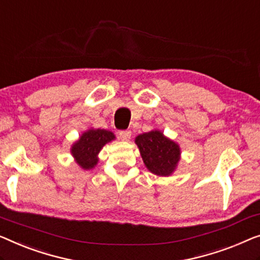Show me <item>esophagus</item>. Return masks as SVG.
<instances>
[{
	"mask_svg": "<svg viewBox=\"0 0 260 260\" xmlns=\"http://www.w3.org/2000/svg\"><path fill=\"white\" fill-rule=\"evenodd\" d=\"M118 136L122 139V141H129L131 137V131H129V130L118 131Z\"/></svg>",
	"mask_w": 260,
	"mask_h": 260,
	"instance_id": "obj_1",
	"label": "esophagus"
}]
</instances>
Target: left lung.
Listing matches in <instances>:
<instances>
[{"label": "left lung", "mask_w": 260, "mask_h": 260, "mask_svg": "<svg viewBox=\"0 0 260 260\" xmlns=\"http://www.w3.org/2000/svg\"><path fill=\"white\" fill-rule=\"evenodd\" d=\"M136 144L143 161L152 174L169 176L172 174L179 160V146L164 137L160 131H150L136 137Z\"/></svg>", "instance_id": "8db88e82"}]
</instances>
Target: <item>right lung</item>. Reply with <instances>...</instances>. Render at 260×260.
<instances>
[{
    "label": "right lung",
    "instance_id": "obj_1",
    "mask_svg": "<svg viewBox=\"0 0 260 260\" xmlns=\"http://www.w3.org/2000/svg\"><path fill=\"white\" fill-rule=\"evenodd\" d=\"M115 138L114 134L107 130H89L82 135L81 138L75 143L71 153L76 158L77 163L88 170L97 164V153L108 142Z\"/></svg>",
    "mask_w": 260,
    "mask_h": 260
}]
</instances>
